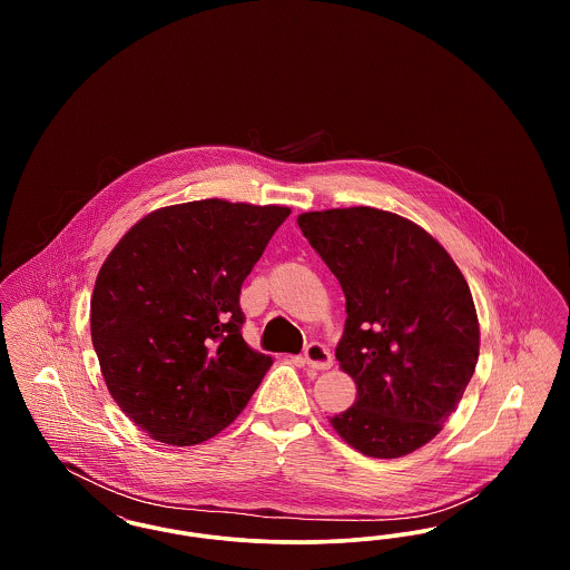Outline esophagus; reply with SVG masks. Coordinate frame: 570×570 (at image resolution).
<instances>
[{
	"mask_svg": "<svg viewBox=\"0 0 570 570\" xmlns=\"http://www.w3.org/2000/svg\"><path fill=\"white\" fill-rule=\"evenodd\" d=\"M303 363H307V367H312V370H328L333 365V356L328 353L325 344L312 342L303 353Z\"/></svg>",
	"mask_w": 570,
	"mask_h": 570,
	"instance_id": "1",
	"label": "esophagus"
}]
</instances>
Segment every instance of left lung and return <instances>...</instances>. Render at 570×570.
I'll list each match as a JSON object with an SVG mask.
<instances>
[{
    "label": "left lung",
    "mask_w": 570,
    "mask_h": 570,
    "mask_svg": "<svg viewBox=\"0 0 570 570\" xmlns=\"http://www.w3.org/2000/svg\"><path fill=\"white\" fill-rule=\"evenodd\" d=\"M297 224L346 297L335 358L356 382V402L331 425L363 455H407L442 430L474 374L468 282L430 233L397 214L351 207Z\"/></svg>",
    "instance_id": "8db88e82"
}]
</instances>
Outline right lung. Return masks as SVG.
Listing matches in <instances>:
<instances>
[{
	"label": "right lung",
	"instance_id": "1",
	"mask_svg": "<svg viewBox=\"0 0 570 570\" xmlns=\"http://www.w3.org/2000/svg\"><path fill=\"white\" fill-rule=\"evenodd\" d=\"M288 207L219 198L164 207L115 245L91 295V342L109 393L170 446L219 434L273 358L244 342V279Z\"/></svg>",
	"mask_w": 570,
	"mask_h": 570
}]
</instances>
